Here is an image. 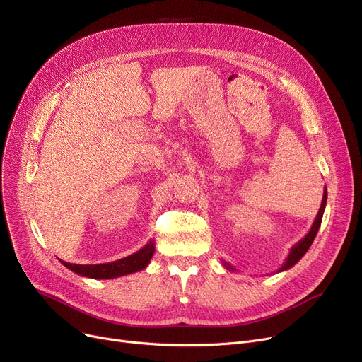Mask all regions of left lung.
Segmentation results:
<instances>
[{"label": "left lung", "instance_id": "left-lung-1", "mask_svg": "<svg viewBox=\"0 0 362 362\" xmlns=\"http://www.w3.org/2000/svg\"><path fill=\"white\" fill-rule=\"evenodd\" d=\"M326 202H327V189L325 187V194H322L320 210H318L317 217H315V220H314V223H313V226H311V230L308 232V235H307L305 238L300 239L295 246H292V250H291V252H289V255H288V258H286V262H284V264L281 265V269H280L279 272L289 270L291 267H293V265H295L303 255L307 254V251L310 250V246H311V243L314 242V239H315V236H317V232H318L320 226H321V220H322V214H325ZM223 264H224V267H226L227 270H230V272L235 270L230 264H227V262H224V261H223Z\"/></svg>", "mask_w": 362, "mask_h": 362}]
</instances>
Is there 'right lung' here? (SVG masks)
Here are the masks:
<instances>
[{"mask_svg": "<svg viewBox=\"0 0 362 362\" xmlns=\"http://www.w3.org/2000/svg\"><path fill=\"white\" fill-rule=\"evenodd\" d=\"M156 252L154 240H149L144 248L132 254L129 257H124L122 259L105 262V264H89V265H81V264H70L63 259L60 262L67 267L69 270L74 272L76 274L90 277V279H116L126 274H132L144 270L149 264L152 255Z\"/></svg>", "mask_w": 362, "mask_h": 362, "instance_id": "1", "label": "right lung"}]
</instances>
